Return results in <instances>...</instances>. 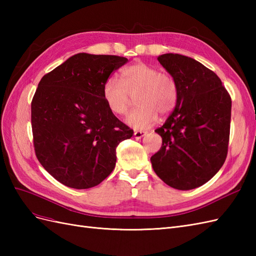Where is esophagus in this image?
<instances>
[{"label":"esophagus","mask_w":256,"mask_h":256,"mask_svg":"<svg viewBox=\"0 0 256 256\" xmlns=\"http://www.w3.org/2000/svg\"><path fill=\"white\" fill-rule=\"evenodd\" d=\"M145 134H146L145 131H138V130L134 131V136L136 138H143Z\"/></svg>","instance_id":"1"}]
</instances>
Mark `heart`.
Returning <instances> with one entry per match:
<instances>
[{
    "label": "heart",
    "instance_id": "1",
    "mask_svg": "<svg viewBox=\"0 0 256 256\" xmlns=\"http://www.w3.org/2000/svg\"><path fill=\"white\" fill-rule=\"evenodd\" d=\"M136 95L138 106L125 122L134 129H145L157 122L158 113L172 112L178 99L177 83L170 74L142 62L124 69L120 80L111 76L104 83V100L115 115L126 114L131 96Z\"/></svg>",
    "mask_w": 256,
    "mask_h": 256
}]
</instances>
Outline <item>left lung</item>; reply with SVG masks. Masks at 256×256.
Masks as SVG:
<instances>
[{
    "mask_svg": "<svg viewBox=\"0 0 256 256\" xmlns=\"http://www.w3.org/2000/svg\"><path fill=\"white\" fill-rule=\"evenodd\" d=\"M157 60L175 79L178 99L164 126L154 130L162 146L152 166L170 187L196 189L226 159L232 100L219 76L194 58L166 53Z\"/></svg>",
    "mask_w": 256,
    "mask_h": 256,
    "instance_id": "1",
    "label": "left lung"
}]
</instances>
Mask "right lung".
Wrapping results in <instances>:
<instances>
[{
    "mask_svg": "<svg viewBox=\"0 0 256 256\" xmlns=\"http://www.w3.org/2000/svg\"><path fill=\"white\" fill-rule=\"evenodd\" d=\"M126 58L78 53L44 74L32 100L37 159L58 182L88 189L109 176L134 130L108 109L102 86Z\"/></svg>",
    "mask_w": 256,
    "mask_h": 256,
    "instance_id": "1",
    "label": "right lung"
}]
</instances>
